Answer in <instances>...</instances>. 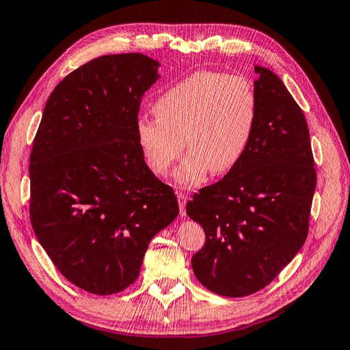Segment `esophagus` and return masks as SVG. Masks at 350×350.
<instances>
[{
    "label": "esophagus",
    "instance_id": "34e87169",
    "mask_svg": "<svg viewBox=\"0 0 350 350\" xmlns=\"http://www.w3.org/2000/svg\"><path fill=\"white\" fill-rule=\"evenodd\" d=\"M176 198H178V204H179V215L185 216V215H187V210H185V206H187V196L183 194V193H176Z\"/></svg>",
    "mask_w": 350,
    "mask_h": 350
}]
</instances>
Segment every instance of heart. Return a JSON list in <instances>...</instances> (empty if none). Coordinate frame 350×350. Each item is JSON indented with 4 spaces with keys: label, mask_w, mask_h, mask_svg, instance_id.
Instances as JSON below:
<instances>
[{
    "label": "heart",
    "mask_w": 350,
    "mask_h": 350,
    "mask_svg": "<svg viewBox=\"0 0 350 350\" xmlns=\"http://www.w3.org/2000/svg\"><path fill=\"white\" fill-rule=\"evenodd\" d=\"M156 116L135 122L137 142L150 171L169 172L185 147L176 171L181 185L203 183L208 171H232L245 156L256 133L258 96L250 80L198 71L165 90L154 102Z\"/></svg>",
    "instance_id": "1"
}]
</instances>
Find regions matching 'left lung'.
I'll return each mask as SVG.
<instances>
[{"label":"left lung","instance_id":"obj_1","mask_svg":"<svg viewBox=\"0 0 350 350\" xmlns=\"http://www.w3.org/2000/svg\"><path fill=\"white\" fill-rule=\"evenodd\" d=\"M254 70L258 120L245 156L187 203L206 234L191 260L196 278L229 298L266 288L292 261L308 237L317 184L302 109L276 74Z\"/></svg>","mask_w":350,"mask_h":350}]
</instances>
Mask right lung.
I'll return each mask as SVG.
<instances>
[{
    "instance_id": "1",
    "label": "right lung",
    "mask_w": 350,
    "mask_h": 350,
    "mask_svg": "<svg viewBox=\"0 0 350 350\" xmlns=\"http://www.w3.org/2000/svg\"><path fill=\"white\" fill-rule=\"evenodd\" d=\"M157 67L135 52L74 70L51 93L31 147V228L62 276L94 295L134 283L150 239L179 213L135 134Z\"/></svg>"
}]
</instances>
